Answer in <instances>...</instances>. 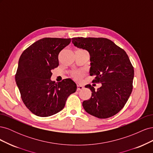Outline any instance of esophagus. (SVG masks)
<instances>
[{
  "label": "esophagus",
  "mask_w": 153,
  "mask_h": 153,
  "mask_svg": "<svg viewBox=\"0 0 153 153\" xmlns=\"http://www.w3.org/2000/svg\"><path fill=\"white\" fill-rule=\"evenodd\" d=\"M82 89H84V87H83L82 85H77V89H76L77 91L82 90Z\"/></svg>",
  "instance_id": "obj_1"
}]
</instances>
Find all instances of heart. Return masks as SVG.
Segmentation results:
<instances>
[{"label":"heart","instance_id":"1","mask_svg":"<svg viewBox=\"0 0 153 153\" xmlns=\"http://www.w3.org/2000/svg\"><path fill=\"white\" fill-rule=\"evenodd\" d=\"M72 75L73 76L76 78V79L77 80H80L81 79V78L83 77V76H84V73H83L82 71H75L73 72L72 73Z\"/></svg>","mask_w":153,"mask_h":153}]
</instances>
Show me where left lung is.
<instances>
[{"mask_svg":"<svg viewBox=\"0 0 153 153\" xmlns=\"http://www.w3.org/2000/svg\"><path fill=\"white\" fill-rule=\"evenodd\" d=\"M75 47L85 49L90 54V75L92 82L101 83L92 91L89 100L84 101L86 112L100 119H106L117 114L126 103L133 89L134 69L127 53L111 40L103 38H73Z\"/></svg>","mask_w":153,"mask_h":153,"instance_id":"obj_1","label":"left lung"}]
</instances>
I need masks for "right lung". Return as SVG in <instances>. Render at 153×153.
Wrapping results in <instances>:
<instances>
[{
	"label": "right lung",
	"instance_id": "obj_1",
	"mask_svg": "<svg viewBox=\"0 0 153 153\" xmlns=\"http://www.w3.org/2000/svg\"><path fill=\"white\" fill-rule=\"evenodd\" d=\"M71 39L45 38L36 41L22 53L15 75L23 102L37 116L48 117L62 110L68 96L76 91L72 80L55 83L52 70L59 66L61 51Z\"/></svg>",
	"mask_w": 153,
	"mask_h": 153
}]
</instances>
